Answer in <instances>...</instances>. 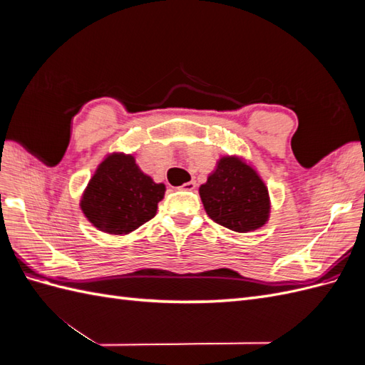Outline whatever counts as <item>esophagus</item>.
<instances>
[{"mask_svg": "<svg viewBox=\"0 0 365 365\" xmlns=\"http://www.w3.org/2000/svg\"><path fill=\"white\" fill-rule=\"evenodd\" d=\"M196 187H197L196 181H189V182H185V184L182 185V189H184V190H195Z\"/></svg>", "mask_w": 365, "mask_h": 365, "instance_id": "obj_1", "label": "esophagus"}]
</instances>
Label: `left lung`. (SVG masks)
<instances>
[{"label":"left lung","mask_w":365,"mask_h":365,"mask_svg":"<svg viewBox=\"0 0 365 365\" xmlns=\"http://www.w3.org/2000/svg\"><path fill=\"white\" fill-rule=\"evenodd\" d=\"M207 215L216 224L237 233L260 228L268 219L267 185L250 165L225 157L200 187Z\"/></svg>","instance_id":"left-lung-1"}]
</instances>
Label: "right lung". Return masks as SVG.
I'll return each instance as SVG.
<instances>
[{"mask_svg": "<svg viewBox=\"0 0 365 365\" xmlns=\"http://www.w3.org/2000/svg\"><path fill=\"white\" fill-rule=\"evenodd\" d=\"M164 184L153 182L130 155L108 157L88 184L82 212L90 222L109 235H126L157 215Z\"/></svg>", "mask_w": 365, "mask_h": 365, "instance_id": "add662e5", "label": "right lung"}]
</instances>
